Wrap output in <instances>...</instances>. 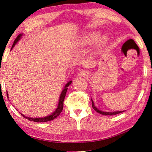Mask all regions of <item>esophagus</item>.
<instances>
[{
	"label": "esophagus",
	"instance_id": "esophagus-1",
	"mask_svg": "<svg viewBox=\"0 0 152 152\" xmlns=\"http://www.w3.org/2000/svg\"><path fill=\"white\" fill-rule=\"evenodd\" d=\"M79 75L81 76V77H87V76L89 75V73L86 72V71H85V70H82L79 73Z\"/></svg>",
	"mask_w": 152,
	"mask_h": 152
}]
</instances>
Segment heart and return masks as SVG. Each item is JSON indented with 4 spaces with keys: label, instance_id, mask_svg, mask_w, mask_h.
I'll return each instance as SVG.
<instances>
[{
    "label": "heart",
    "instance_id": "heart-1",
    "mask_svg": "<svg viewBox=\"0 0 152 152\" xmlns=\"http://www.w3.org/2000/svg\"><path fill=\"white\" fill-rule=\"evenodd\" d=\"M94 39H95V35H88L86 36L85 37L82 39V42L85 44H90L91 42H93L94 41Z\"/></svg>",
    "mask_w": 152,
    "mask_h": 152
}]
</instances>
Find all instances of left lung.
Wrapping results in <instances>:
<instances>
[{"label":"left lung","mask_w":152,"mask_h":152,"mask_svg":"<svg viewBox=\"0 0 152 152\" xmlns=\"http://www.w3.org/2000/svg\"><path fill=\"white\" fill-rule=\"evenodd\" d=\"M91 101H92V107H93V109L95 110V111H96V112H97L98 113H100V114L104 115H117V114H118V113H121L124 112V111L114 112H104L100 111V110H98L97 108H96V107H95V106H94L93 99H91Z\"/></svg>","instance_id":"8db88e82"}]
</instances>
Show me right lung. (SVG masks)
Here are the masks:
<instances>
[{"label": "right lung", "mask_w": 152, "mask_h": 152, "mask_svg": "<svg viewBox=\"0 0 152 152\" xmlns=\"http://www.w3.org/2000/svg\"><path fill=\"white\" fill-rule=\"evenodd\" d=\"M21 36H22V34L18 35V36L16 38L15 41H14V43L12 44V46L11 49H12L13 47L15 45V44L18 42V40L20 39V38L21 37ZM71 83H72V81H70V82H68V83L65 85V88L63 89L62 93H61V94L60 95V97H59V101L58 108H56V111H55L54 112H53L52 114H50V115L47 116V117H44V118H29V117H25L23 114H21V115H23L25 118L28 119V120H29L30 121H34V122H45L54 120V119L56 118L61 113V112H62V110L63 109V102H64V99H65V98L66 93V91H67V89H68V87L71 84ZM7 98H8L7 93Z\"/></svg>", "instance_id": "1"}]
</instances>
